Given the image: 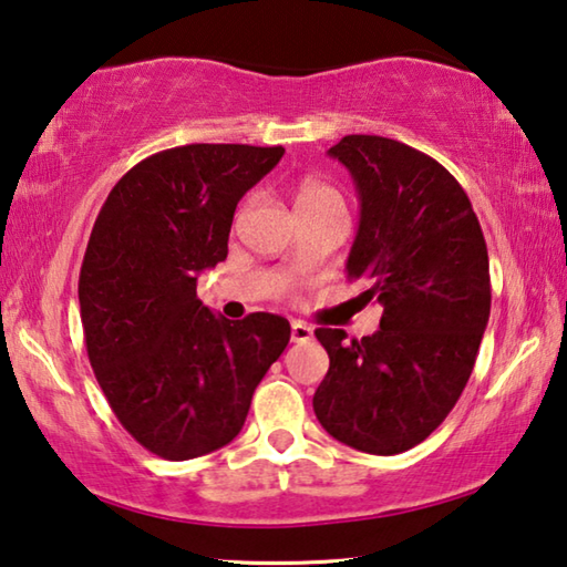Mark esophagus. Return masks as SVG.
<instances>
[{"mask_svg":"<svg viewBox=\"0 0 567 567\" xmlns=\"http://www.w3.org/2000/svg\"><path fill=\"white\" fill-rule=\"evenodd\" d=\"M315 338V332L310 324H305L300 320L292 322V342H310Z\"/></svg>","mask_w":567,"mask_h":567,"instance_id":"34e87169","label":"esophagus"}]
</instances>
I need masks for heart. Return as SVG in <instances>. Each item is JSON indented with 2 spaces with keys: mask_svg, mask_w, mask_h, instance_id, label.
Wrapping results in <instances>:
<instances>
[{
  "mask_svg": "<svg viewBox=\"0 0 567 567\" xmlns=\"http://www.w3.org/2000/svg\"><path fill=\"white\" fill-rule=\"evenodd\" d=\"M297 213H305V209H320V207H342V195L334 189L330 182L320 177H305L295 192Z\"/></svg>",
  "mask_w": 567,
  "mask_h": 567,
  "instance_id": "b5f03b06",
  "label": "heart"
}]
</instances>
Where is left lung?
Returning a JSON list of instances; mask_svg holds the SVG:
<instances>
[{
  "mask_svg": "<svg viewBox=\"0 0 567 567\" xmlns=\"http://www.w3.org/2000/svg\"><path fill=\"white\" fill-rule=\"evenodd\" d=\"M328 155L360 197L348 277L368 282L382 318L362 340L315 330L330 370L312 408L340 443L398 455L447 417L473 372L491 318L485 237L465 189L433 157L378 134H348Z\"/></svg>",
  "mask_w": 567,
  "mask_h": 567,
  "instance_id": "left-lung-1",
  "label": "left lung"
}]
</instances>
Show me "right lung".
<instances>
[{
  "instance_id": "obj_1",
  "label": "right lung",
  "mask_w": 567,
  "mask_h": 567,
  "mask_svg": "<svg viewBox=\"0 0 567 567\" xmlns=\"http://www.w3.org/2000/svg\"><path fill=\"white\" fill-rule=\"evenodd\" d=\"M282 147L185 145L112 187L80 272L94 375L122 427L165 460L233 443L252 392L290 342V322H233L197 300V277L227 257L237 203Z\"/></svg>"
}]
</instances>
